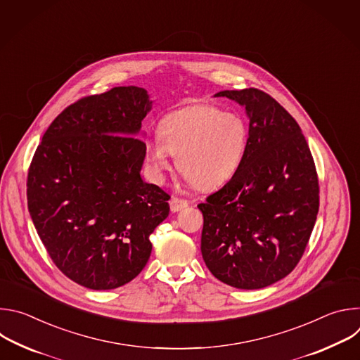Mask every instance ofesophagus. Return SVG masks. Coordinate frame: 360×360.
Here are the masks:
<instances>
[{
    "label": "esophagus",
    "instance_id": "esophagus-1",
    "mask_svg": "<svg viewBox=\"0 0 360 360\" xmlns=\"http://www.w3.org/2000/svg\"><path fill=\"white\" fill-rule=\"evenodd\" d=\"M169 205H171V211L172 212H178L184 208L188 207V200L182 199V198H178V196H172L171 200H169Z\"/></svg>",
    "mask_w": 360,
    "mask_h": 360
}]
</instances>
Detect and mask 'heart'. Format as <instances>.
<instances>
[{
	"label": "heart",
	"mask_w": 360,
	"mask_h": 360,
	"mask_svg": "<svg viewBox=\"0 0 360 360\" xmlns=\"http://www.w3.org/2000/svg\"><path fill=\"white\" fill-rule=\"evenodd\" d=\"M248 141L242 115L212 104H189L164 115L158 136L146 142L145 160L152 176L162 181L176 155L181 174L200 189H212L238 171Z\"/></svg>",
	"instance_id": "obj_1"
}]
</instances>
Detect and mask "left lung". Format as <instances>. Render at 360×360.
I'll use <instances>...</instances> for the list:
<instances>
[{
    "instance_id": "left-lung-1",
    "label": "left lung",
    "mask_w": 360,
    "mask_h": 360,
    "mask_svg": "<svg viewBox=\"0 0 360 360\" xmlns=\"http://www.w3.org/2000/svg\"><path fill=\"white\" fill-rule=\"evenodd\" d=\"M249 117L245 158L233 176L199 203L202 258L238 289H261L289 275L309 242L319 211V181L300 127L269 94L221 91Z\"/></svg>"
}]
</instances>
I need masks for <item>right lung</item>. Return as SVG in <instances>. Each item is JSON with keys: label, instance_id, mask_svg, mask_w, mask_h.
Segmentation results:
<instances>
[{"label": "right lung", "instance_id": "1", "mask_svg": "<svg viewBox=\"0 0 360 360\" xmlns=\"http://www.w3.org/2000/svg\"><path fill=\"white\" fill-rule=\"evenodd\" d=\"M152 102L115 86L67 107L45 131L27 178L28 211L49 258L75 283L115 289L145 268L149 235L169 214L165 191L141 178L136 138Z\"/></svg>", "mask_w": 360, "mask_h": 360}]
</instances>
